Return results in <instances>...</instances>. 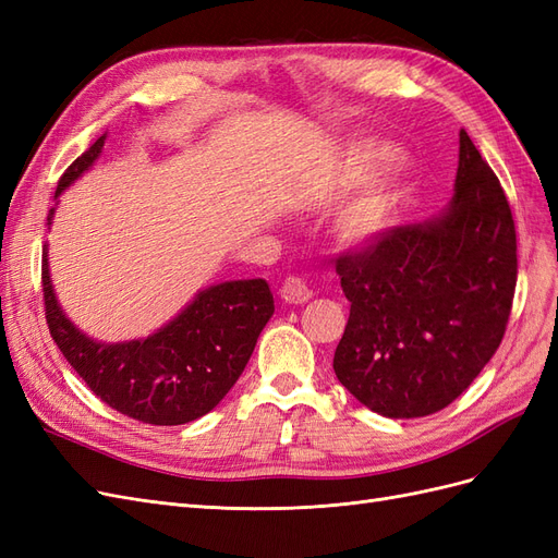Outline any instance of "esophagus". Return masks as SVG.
<instances>
[{"instance_id":"obj_1","label":"esophagus","mask_w":558,"mask_h":558,"mask_svg":"<svg viewBox=\"0 0 558 558\" xmlns=\"http://www.w3.org/2000/svg\"><path fill=\"white\" fill-rule=\"evenodd\" d=\"M279 293L286 302H289V305H305V302L314 295L312 289L307 286V281L300 279V277H286Z\"/></svg>"}]
</instances>
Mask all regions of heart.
Wrapping results in <instances>:
<instances>
[{"label":"heart","instance_id":"obj_1","mask_svg":"<svg viewBox=\"0 0 558 558\" xmlns=\"http://www.w3.org/2000/svg\"><path fill=\"white\" fill-rule=\"evenodd\" d=\"M398 158V148L388 142H361L344 150L340 162L342 185H363L384 165ZM412 197V179L404 172H391L373 181L356 197L335 211L332 238L349 248H365L381 242L400 223L402 211Z\"/></svg>","mask_w":558,"mask_h":558}]
</instances>
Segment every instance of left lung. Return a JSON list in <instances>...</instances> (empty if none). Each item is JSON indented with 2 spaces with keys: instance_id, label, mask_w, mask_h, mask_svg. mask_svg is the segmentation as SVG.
Returning a JSON list of instances; mask_svg holds the SVG:
<instances>
[{
  "instance_id": "1",
  "label": "left lung",
  "mask_w": 558,
  "mask_h": 558,
  "mask_svg": "<svg viewBox=\"0 0 558 558\" xmlns=\"http://www.w3.org/2000/svg\"><path fill=\"white\" fill-rule=\"evenodd\" d=\"M449 205L337 260L349 320L332 369L388 418L445 410L492 361L517 286V232L500 181L459 134Z\"/></svg>"
}]
</instances>
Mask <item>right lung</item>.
<instances>
[{"instance_id": "1", "label": "right lung", "mask_w": 558, "mask_h": 558, "mask_svg": "<svg viewBox=\"0 0 558 558\" xmlns=\"http://www.w3.org/2000/svg\"><path fill=\"white\" fill-rule=\"evenodd\" d=\"M107 134L76 158L58 181L60 195L102 156ZM46 320L62 356L109 408L154 426H181L211 412L244 373L258 335L275 314L265 279H234L195 293L174 318L148 337L99 342L78 330L56 298L44 246Z\"/></svg>"}]
</instances>
